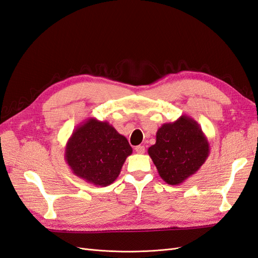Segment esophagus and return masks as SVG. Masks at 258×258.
<instances>
[{"label":"esophagus","instance_id":"obj_1","mask_svg":"<svg viewBox=\"0 0 258 258\" xmlns=\"http://www.w3.org/2000/svg\"><path fill=\"white\" fill-rule=\"evenodd\" d=\"M136 152L138 153V154H143V153H145V147L143 146V145H139V146H136Z\"/></svg>","mask_w":258,"mask_h":258}]
</instances>
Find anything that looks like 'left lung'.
Masks as SVG:
<instances>
[{
	"label": "left lung",
	"mask_w": 258,
	"mask_h": 258,
	"mask_svg": "<svg viewBox=\"0 0 258 258\" xmlns=\"http://www.w3.org/2000/svg\"><path fill=\"white\" fill-rule=\"evenodd\" d=\"M210 145L200 124L187 115L163 123L156 134V143L148 155L167 184L179 185L206 162Z\"/></svg>",
	"instance_id": "left-lung-1"
}]
</instances>
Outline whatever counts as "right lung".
Instances as JSON below:
<instances>
[{
	"label": "right lung",
	"instance_id": "right-lung-1",
	"mask_svg": "<svg viewBox=\"0 0 258 258\" xmlns=\"http://www.w3.org/2000/svg\"><path fill=\"white\" fill-rule=\"evenodd\" d=\"M131 154L128 140L112 124L88 118L70 137L64 159L74 175L105 187L118 177L123 162Z\"/></svg>",
	"mask_w": 258,
	"mask_h": 258
}]
</instances>
